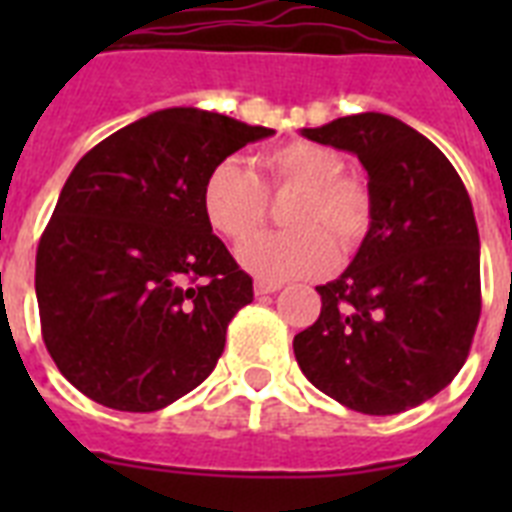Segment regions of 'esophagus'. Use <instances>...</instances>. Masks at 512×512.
<instances>
[{
    "mask_svg": "<svg viewBox=\"0 0 512 512\" xmlns=\"http://www.w3.org/2000/svg\"><path fill=\"white\" fill-rule=\"evenodd\" d=\"M279 289H281L279 281H268V279L255 281V295H273V292H279Z\"/></svg>",
    "mask_w": 512,
    "mask_h": 512,
    "instance_id": "1",
    "label": "esophagus"
}]
</instances>
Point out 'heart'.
<instances>
[{"mask_svg": "<svg viewBox=\"0 0 512 512\" xmlns=\"http://www.w3.org/2000/svg\"><path fill=\"white\" fill-rule=\"evenodd\" d=\"M279 190L301 191L285 216L293 231L266 234L239 249L241 265L260 279L327 273L337 263V247L353 252L372 228V191L364 180L345 175V159L335 148L311 140L265 151L257 175L236 159L215 164L201 185V209L212 231L241 244L264 222V193Z\"/></svg>", "mask_w": 512, "mask_h": 512, "instance_id": "heart-1", "label": "heart"}]
</instances>
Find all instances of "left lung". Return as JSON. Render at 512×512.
<instances>
[{
	"label": "left lung",
	"mask_w": 512,
	"mask_h": 512,
	"mask_svg": "<svg viewBox=\"0 0 512 512\" xmlns=\"http://www.w3.org/2000/svg\"><path fill=\"white\" fill-rule=\"evenodd\" d=\"M303 135L358 156L374 217L348 271L319 287V319L292 342L297 364L353 412H406L457 377L476 335L473 204L452 162L401 119L372 111Z\"/></svg>",
	"instance_id": "1"
}]
</instances>
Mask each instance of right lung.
<instances>
[{
  "label": "right lung",
  "instance_id": "1",
  "mask_svg": "<svg viewBox=\"0 0 512 512\" xmlns=\"http://www.w3.org/2000/svg\"><path fill=\"white\" fill-rule=\"evenodd\" d=\"M271 135L164 108L79 159L36 249V303L52 361L84 396L156 412L215 369L255 292L209 228L201 185L225 156Z\"/></svg>",
  "mask_w": 512,
  "mask_h": 512
}]
</instances>
